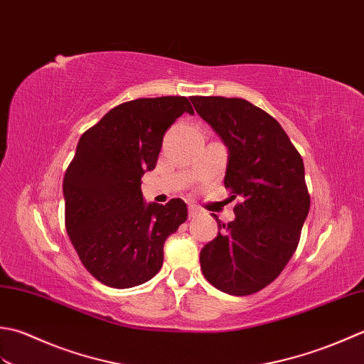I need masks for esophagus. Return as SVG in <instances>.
Returning <instances> with one entry per match:
<instances>
[{
    "label": "esophagus",
    "instance_id": "esophagus-1",
    "mask_svg": "<svg viewBox=\"0 0 364 364\" xmlns=\"http://www.w3.org/2000/svg\"><path fill=\"white\" fill-rule=\"evenodd\" d=\"M199 213H201V210H199L196 205H188V217L190 218H195Z\"/></svg>",
    "mask_w": 364,
    "mask_h": 364
}]
</instances>
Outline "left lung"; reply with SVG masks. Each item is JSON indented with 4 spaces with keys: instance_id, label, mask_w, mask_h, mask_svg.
I'll list each match as a JSON object with an SVG mask.
<instances>
[{
    "instance_id": "obj_1",
    "label": "left lung",
    "mask_w": 364,
    "mask_h": 364,
    "mask_svg": "<svg viewBox=\"0 0 364 364\" xmlns=\"http://www.w3.org/2000/svg\"><path fill=\"white\" fill-rule=\"evenodd\" d=\"M198 114L229 149L225 187L235 220L220 223L201 250L205 279L229 295L259 292L295 253L309 212V193L300 152L279 122L245 99L193 97Z\"/></svg>"
}]
</instances>
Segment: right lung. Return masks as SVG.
<instances>
[{
  "instance_id": "obj_1",
  "label": "right lung",
  "mask_w": 364,
  "mask_h": 364,
  "mask_svg": "<svg viewBox=\"0 0 364 364\" xmlns=\"http://www.w3.org/2000/svg\"><path fill=\"white\" fill-rule=\"evenodd\" d=\"M187 97L136 99L109 109L81 135L64 174L65 229L81 264L102 284L129 289L157 275L163 243L187 220V204L143 201L141 177L155 168L165 132Z\"/></svg>"
}]
</instances>
